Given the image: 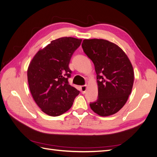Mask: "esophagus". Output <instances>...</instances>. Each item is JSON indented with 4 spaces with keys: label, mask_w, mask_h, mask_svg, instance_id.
I'll return each mask as SVG.
<instances>
[{
    "label": "esophagus",
    "mask_w": 157,
    "mask_h": 157,
    "mask_svg": "<svg viewBox=\"0 0 157 157\" xmlns=\"http://www.w3.org/2000/svg\"><path fill=\"white\" fill-rule=\"evenodd\" d=\"M86 89H87V86L86 85H83V86H80V91L82 94H84L86 91Z\"/></svg>",
    "instance_id": "esophagus-1"
}]
</instances>
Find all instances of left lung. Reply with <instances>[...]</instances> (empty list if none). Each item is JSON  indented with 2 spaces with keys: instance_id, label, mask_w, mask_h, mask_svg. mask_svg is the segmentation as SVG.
I'll return each instance as SVG.
<instances>
[{
  "instance_id": "left-lung-1",
  "label": "left lung",
  "mask_w": 157,
  "mask_h": 157,
  "mask_svg": "<svg viewBox=\"0 0 157 157\" xmlns=\"http://www.w3.org/2000/svg\"><path fill=\"white\" fill-rule=\"evenodd\" d=\"M84 53L92 61L97 75L98 98L90 103L92 110L101 117L117 113L126 103L134 84L130 61L119 46L104 39H84Z\"/></svg>"
}]
</instances>
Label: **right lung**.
Segmentation results:
<instances>
[{
  "label": "right lung",
  "instance_id": "obj_1",
  "mask_svg": "<svg viewBox=\"0 0 157 157\" xmlns=\"http://www.w3.org/2000/svg\"><path fill=\"white\" fill-rule=\"evenodd\" d=\"M82 39L62 37L37 52L27 69L30 92L41 110L57 117L67 111L80 92L69 84L71 57Z\"/></svg>",
  "mask_w": 157,
  "mask_h": 157
}]
</instances>
